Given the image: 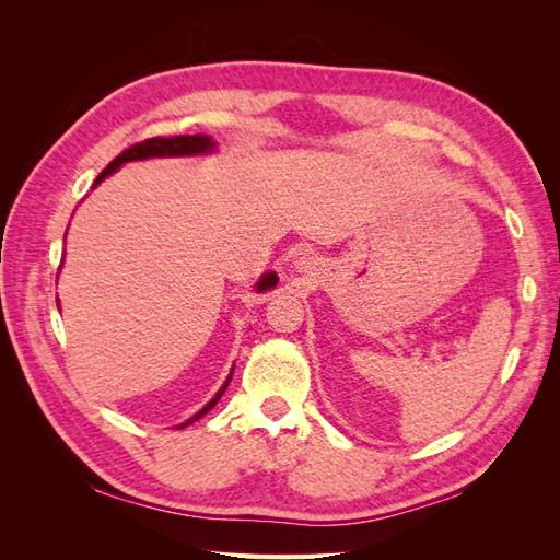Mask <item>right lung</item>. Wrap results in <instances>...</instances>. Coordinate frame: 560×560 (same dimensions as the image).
Here are the masks:
<instances>
[{
  "label": "right lung",
  "mask_w": 560,
  "mask_h": 560,
  "mask_svg": "<svg viewBox=\"0 0 560 560\" xmlns=\"http://www.w3.org/2000/svg\"><path fill=\"white\" fill-rule=\"evenodd\" d=\"M217 147H214V142H212V138H208V135H177V138H151V140H144V142H138V144H132L130 149H126V151H121V154H118L103 173L97 175V179H95V184L93 186H97L100 182L103 179H107L109 175H114L118 167H121L124 163H130V161H147V159H182V156H206V154H212ZM278 284V276L273 273V270H270V273H264L259 280H257V284H254V292H268V290H273V287ZM231 376H233V369H231V374H229V378L224 381V385L219 387V393L202 406V409L198 411V413H194L189 420H184L182 425H177L179 430L182 428H186V425H191V422H196L198 418H202L206 416L212 406L222 399V395H224V389L229 387V383H231Z\"/></svg>",
  "instance_id": "obj_1"
}]
</instances>
